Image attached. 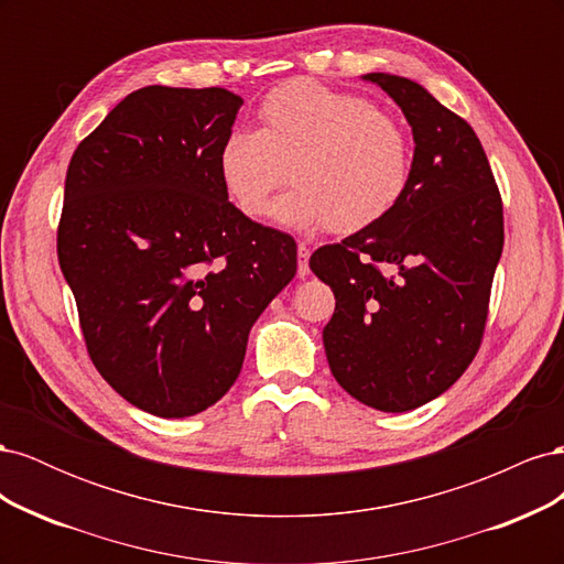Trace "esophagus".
<instances>
[{"instance_id":"1","label":"esophagus","mask_w":564,"mask_h":564,"mask_svg":"<svg viewBox=\"0 0 564 564\" xmlns=\"http://www.w3.org/2000/svg\"><path fill=\"white\" fill-rule=\"evenodd\" d=\"M308 259H311V249L301 242L299 245V278H305L311 272Z\"/></svg>"}]
</instances>
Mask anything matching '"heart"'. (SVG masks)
Listing matches in <instances>:
<instances>
[{
	"instance_id": "1",
	"label": "heart",
	"mask_w": 564,
	"mask_h": 564,
	"mask_svg": "<svg viewBox=\"0 0 564 564\" xmlns=\"http://www.w3.org/2000/svg\"><path fill=\"white\" fill-rule=\"evenodd\" d=\"M259 119L261 129H230L216 158L220 185L245 216L270 212L289 166L299 185L275 207L286 228L352 235L400 207L412 183V139L367 98L292 79L265 94Z\"/></svg>"
}]
</instances>
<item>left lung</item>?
Returning a JSON list of instances; mask_svg holds the SVG:
<instances>
[{"label": "left lung", "mask_w": 564, "mask_h": 564, "mask_svg": "<svg viewBox=\"0 0 564 564\" xmlns=\"http://www.w3.org/2000/svg\"><path fill=\"white\" fill-rule=\"evenodd\" d=\"M414 133L412 183L379 226L319 247L336 308L322 332L338 386L379 412L435 400L482 344L503 204L473 127L421 84L369 73Z\"/></svg>", "instance_id": "obj_1"}]
</instances>
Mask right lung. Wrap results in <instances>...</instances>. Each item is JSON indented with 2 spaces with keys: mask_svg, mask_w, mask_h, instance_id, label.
Segmentation results:
<instances>
[{
  "mask_svg": "<svg viewBox=\"0 0 564 564\" xmlns=\"http://www.w3.org/2000/svg\"><path fill=\"white\" fill-rule=\"evenodd\" d=\"M245 100L220 87H143L67 166L58 263L91 362L148 414L226 395L253 322L296 275V242L228 202L218 145Z\"/></svg>",
  "mask_w": 564,
  "mask_h": 564,
  "instance_id": "add662e5",
  "label": "right lung"
}]
</instances>
